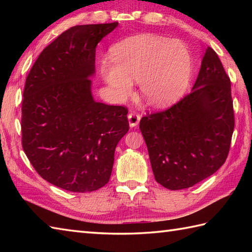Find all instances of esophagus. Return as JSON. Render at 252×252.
<instances>
[{"label":"esophagus","instance_id":"esophagus-1","mask_svg":"<svg viewBox=\"0 0 252 252\" xmlns=\"http://www.w3.org/2000/svg\"><path fill=\"white\" fill-rule=\"evenodd\" d=\"M127 120H129V125L131 127H134L138 125V122L141 120V116L137 115L136 112H131L127 115Z\"/></svg>","mask_w":252,"mask_h":252}]
</instances>
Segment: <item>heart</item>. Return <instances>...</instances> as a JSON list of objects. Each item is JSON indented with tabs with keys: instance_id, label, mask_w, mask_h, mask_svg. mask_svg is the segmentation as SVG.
<instances>
[{
	"instance_id": "obj_1",
	"label": "heart",
	"mask_w": 252,
	"mask_h": 252,
	"mask_svg": "<svg viewBox=\"0 0 252 252\" xmlns=\"http://www.w3.org/2000/svg\"><path fill=\"white\" fill-rule=\"evenodd\" d=\"M112 63L103 62L100 72L119 98L140 82L143 99L154 107H165L183 94L191 73V56L179 41L142 34L115 44L110 50Z\"/></svg>"
}]
</instances>
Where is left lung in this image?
<instances>
[{
	"label": "left lung",
	"mask_w": 252,
	"mask_h": 252,
	"mask_svg": "<svg viewBox=\"0 0 252 252\" xmlns=\"http://www.w3.org/2000/svg\"><path fill=\"white\" fill-rule=\"evenodd\" d=\"M234 126L231 80L207 47L191 92L140 121L155 180L178 190L217 172L227 158Z\"/></svg>",
	"instance_id": "1"
}]
</instances>
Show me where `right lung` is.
<instances>
[{
	"label": "right lung",
	"mask_w": 252,
	"mask_h": 252,
	"mask_svg": "<svg viewBox=\"0 0 252 252\" xmlns=\"http://www.w3.org/2000/svg\"><path fill=\"white\" fill-rule=\"evenodd\" d=\"M118 23L74 26L42 51L26 79L21 141L32 167L60 189L85 192L108 183L127 109L95 101L98 42Z\"/></svg>",
	"instance_id": "right-lung-1"
}]
</instances>
